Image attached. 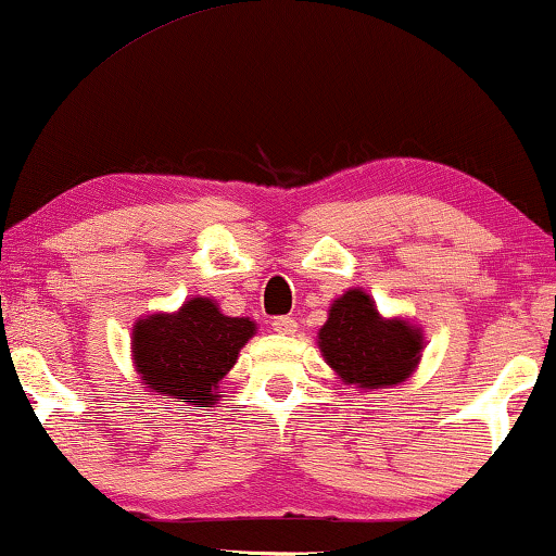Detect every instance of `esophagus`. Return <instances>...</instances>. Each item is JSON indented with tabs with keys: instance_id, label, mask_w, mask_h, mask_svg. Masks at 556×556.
<instances>
[{
	"instance_id": "34e87169",
	"label": "esophagus",
	"mask_w": 556,
	"mask_h": 556,
	"mask_svg": "<svg viewBox=\"0 0 556 556\" xmlns=\"http://www.w3.org/2000/svg\"><path fill=\"white\" fill-rule=\"evenodd\" d=\"M273 329H276L278 333H283V337H291V333L299 331V324H295L291 316H278V318H273Z\"/></svg>"
}]
</instances>
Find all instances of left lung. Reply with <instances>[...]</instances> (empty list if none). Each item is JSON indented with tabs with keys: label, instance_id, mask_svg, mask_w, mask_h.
Listing matches in <instances>:
<instances>
[{
	"label": "left lung",
	"instance_id": "left-lung-1",
	"mask_svg": "<svg viewBox=\"0 0 556 556\" xmlns=\"http://www.w3.org/2000/svg\"><path fill=\"white\" fill-rule=\"evenodd\" d=\"M318 349L341 382L384 390L413 375L422 352V331L402 318H382L362 288L331 303L318 331Z\"/></svg>",
	"mask_w": 556,
	"mask_h": 556
}]
</instances>
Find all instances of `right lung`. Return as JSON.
<instances>
[{
    "mask_svg": "<svg viewBox=\"0 0 556 556\" xmlns=\"http://www.w3.org/2000/svg\"><path fill=\"white\" fill-rule=\"evenodd\" d=\"M255 333L250 318L225 316L212 299H189L177 314H151L134 326V367L141 382L189 409L215 405L217 384Z\"/></svg>",
    "mask_w": 556,
    "mask_h": 556,
    "instance_id": "1",
    "label": "right lung"
}]
</instances>
